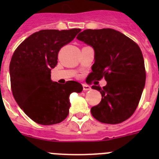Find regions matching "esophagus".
Listing matches in <instances>:
<instances>
[{
    "label": "esophagus",
    "mask_w": 159,
    "mask_h": 159,
    "mask_svg": "<svg viewBox=\"0 0 159 159\" xmlns=\"http://www.w3.org/2000/svg\"><path fill=\"white\" fill-rule=\"evenodd\" d=\"M83 89H84V91H88V90H91V87L88 84H83Z\"/></svg>",
    "instance_id": "34e87169"
}]
</instances>
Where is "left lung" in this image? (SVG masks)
I'll return each instance as SVG.
<instances>
[{"label":"left lung","mask_w":159,"mask_h":159,"mask_svg":"<svg viewBox=\"0 0 159 159\" xmlns=\"http://www.w3.org/2000/svg\"><path fill=\"white\" fill-rule=\"evenodd\" d=\"M76 39L95 51L90 78L99 80L104 77L107 81L102 88L92 87L102 95L100 102L91 109L92 116L108 124L127 120L136 110L145 87V65L140 48L111 29H86Z\"/></svg>","instance_id":"1"}]
</instances>
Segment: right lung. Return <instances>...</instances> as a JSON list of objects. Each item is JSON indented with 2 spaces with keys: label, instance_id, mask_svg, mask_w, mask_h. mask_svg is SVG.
Returning a JSON list of instances; mask_svg holds the SVG:
<instances>
[{
  "label": "right lung",
  "instance_id": "right-lung-1",
  "mask_svg": "<svg viewBox=\"0 0 159 159\" xmlns=\"http://www.w3.org/2000/svg\"><path fill=\"white\" fill-rule=\"evenodd\" d=\"M80 31L40 30L25 39L12 55L9 65L12 95L24 112L39 124L64 120L69 113L70 95L83 91L76 81L60 84L51 80L60 49Z\"/></svg>",
  "mask_w": 159,
  "mask_h": 159
}]
</instances>
